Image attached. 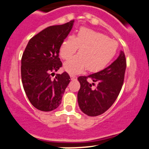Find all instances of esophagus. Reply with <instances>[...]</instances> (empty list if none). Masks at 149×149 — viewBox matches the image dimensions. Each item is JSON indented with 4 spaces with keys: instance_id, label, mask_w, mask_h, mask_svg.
Masks as SVG:
<instances>
[{
    "instance_id": "1",
    "label": "esophagus",
    "mask_w": 149,
    "mask_h": 149,
    "mask_svg": "<svg viewBox=\"0 0 149 149\" xmlns=\"http://www.w3.org/2000/svg\"><path fill=\"white\" fill-rule=\"evenodd\" d=\"M70 77H71V80H76V78H77V77L73 74H70Z\"/></svg>"
}]
</instances>
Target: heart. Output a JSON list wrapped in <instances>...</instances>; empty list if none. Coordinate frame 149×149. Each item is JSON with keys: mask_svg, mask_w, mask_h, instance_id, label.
<instances>
[{"mask_svg": "<svg viewBox=\"0 0 149 149\" xmlns=\"http://www.w3.org/2000/svg\"><path fill=\"white\" fill-rule=\"evenodd\" d=\"M78 48L79 55L63 64L64 69L70 73H81L86 68L91 72L103 70L115 56L117 43L104 34L83 27L76 37L70 35L61 42L60 56L68 59Z\"/></svg>", "mask_w": 149, "mask_h": 149, "instance_id": "obj_1", "label": "heart"}]
</instances>
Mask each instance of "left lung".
Returning a JSON list of instances; mask_svg holds the SVG:
<instances>
[{"label": "left lung", "instance_id": "left-lung-1", "mask_svg": "<svg viewBox=\"0 0 149 149\" xmlns=\"http://www.w3.org/2000/svg\"><path fill=\"white\" fill-rule=\"evenodd\" d=\"M127 63L125 55L121 51L113 63L102 71L88 76L78 78L81 84L78 93V102L80 109L90 117L100 115L113 104L118 97L122 85ZM88 78L98 83L95 89L87 81Z\"/></svg>", "mask_w": 149, "mask_h": 149}]
</instances>
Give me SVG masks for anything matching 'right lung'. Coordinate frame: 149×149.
<instances>
[{
	"label": "right lung",
	"mask_w": 149,
	"mask_h": 149,
	"mask_svg": "<svg viewBox=\"0 0 149 149\" xmlns=\"http://www.w3.org/2000/svg\"><path fill=\"white\" fill-rule=\"evenodd\" d=\"M74 20L61 25L47 27L29 41L21 60V77L24 92L31 104L37 109L49 112L61 102L71 78L66 72L57 71L62 63L59 48L73 27Z\"/></svg>",
	"instance_id": "right-lung-1"
}]
</instances>
